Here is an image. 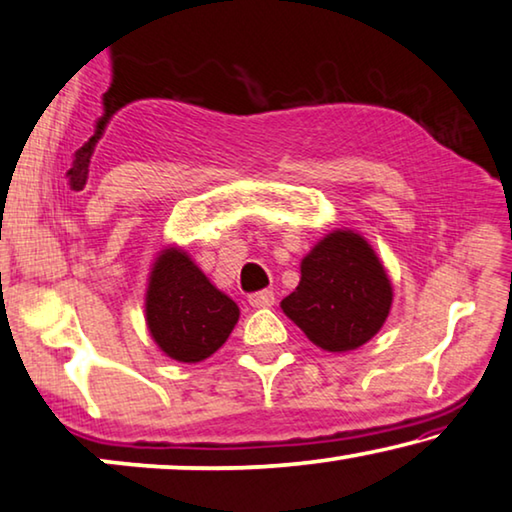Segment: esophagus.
<instances>
[{
  "instance_id": "1",
  "label": "esophagus",
  "mask_w": 512,
  "mask_h": 512,
  "mask_svg": "<svg viewBox=\"0 0 512 512\" xmlns=\"http://www.w3.org/2000/svg\"><path fill=\"white\" fill-rule=\"evenodd\" d=\"M273 301H276V294H273L271 290H259L248 297V304L253 308H269V306H273Z\"/></svg>"
}]
</instances>
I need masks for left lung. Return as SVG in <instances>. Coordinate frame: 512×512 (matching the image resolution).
<instances>
[{"mask_svg":"<svg viewBox=\"0 0 512 512\" xmlns=\"http://www.w3.org/2000/svg\"><path fill=\"white\" fill-rule=\"evenodd\" d=\"M392 285L355 232H331L301 262L297 290L280 308L322 350H355L378 334L390 315Z\"/></svg>","mask_w":512,"mask_h":512,"instance_id":"obj_1","label":"left lung"}]
</instances>
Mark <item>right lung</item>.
<instances>
[{"instance_id":"add662e5","label":"right lung","mask_w":512,"mask_h":512,"mask_svg":"<svg viewBox=\"0 0 512 512\" xmlns=\"http://www.w3.org/2000/svg\"><path fill=\"white\" fill-rule=\"evenodd\" d=\"M146 320L162 352L194 364L227 341L239 320V306L211 285L183 250L169 248L150 273Z\"/></svg>"}]
</instances>
